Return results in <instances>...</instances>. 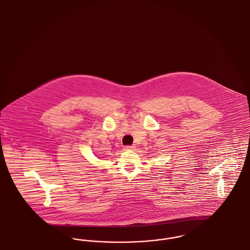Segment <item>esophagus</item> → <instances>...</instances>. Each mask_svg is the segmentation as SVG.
<instances>
[{"instance_id":"esophagus-1","label":"esophagus","mask_w":250,"mask_h":250,"mask_svg":"<svg viewBox=\"0 0 250 250\" xmlns=\"http://www.w3.org/2000/svg\"><path fill=\"white\" fill-rule=\"evenodd\" d=\"M125 150H135L136 149V146L135 145H127V146H125V148H124Z\"/></svg>"}]
</instances>
